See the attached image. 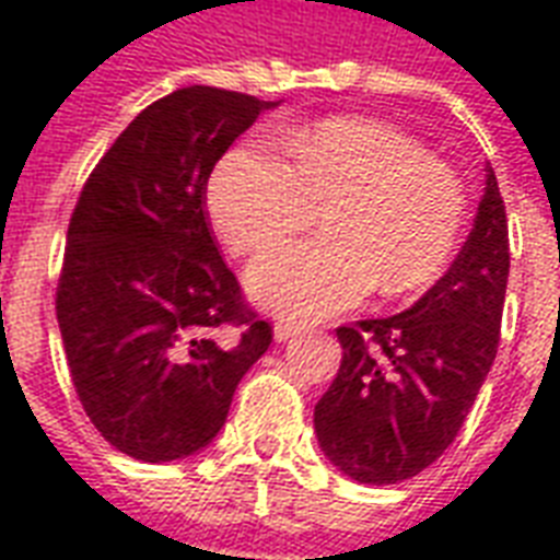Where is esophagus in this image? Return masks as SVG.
I'll return each instance as SVG.
<instances>
[{
	"label": "esophagus",
	"mask_w": 560,
	"mask_h": 560,
	"mask_svg": "<svg viewBox=\"0 0 560 560\" xmlns=\"http://www.w3.org/2000/svg\"><path fill=\"white\" fill-rule=\"evenodd\" d=\"M305 331H307L305 325L284 323V319H281V323H276V328H272V334H276V340L279 342H288V340H293V337H302Z\"/></svg>",
	"instance_id": "34e87169"
}]
</instances>
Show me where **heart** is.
I'll return each instance as SVG.
<instances>
[{
	"label": "heart",
	"instance_id": "heart-1",
	"mask_svg": "<svg viewBox=\"0 0 560 560\" xmlns=\"http://www.w3.org/2000/svg\"><path fill=\"white\" fill-rule=\"evenodd\" d=\"M288 162L237 144L214 165L209 211L237 255H258L323 212L325 241L272 249L249 270V293L288 319H323L377 284L404 296L433 284L459 249L465 191L447 165L372 118H325L281 139Z\"/></svg>",
	"mask_w": 560,
	"mask_h": 560
}]
</instances>
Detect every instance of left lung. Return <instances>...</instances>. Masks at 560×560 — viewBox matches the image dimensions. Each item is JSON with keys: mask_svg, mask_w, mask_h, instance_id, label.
Instances as JSON below:
<instances>
[{"mask_svg": "<svg viewBox=\"0 0 560 560\" xmlns=\"http://www.w3.org/2000/svg\"><path fill=\"white\" fill-rule=\"evenodd\" d=\"M509 220L486 171L474 229L451 270L404 314L340 325V372L314 409L346 477L392 486L430 468L465 424L500 346Z\"/></svg>", "mask_w": 560, "mask_h": 560, "instance_id": "obj_1", "label": "left lung"}]
</instances>
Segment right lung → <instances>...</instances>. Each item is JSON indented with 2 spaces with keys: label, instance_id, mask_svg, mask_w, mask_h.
<instances>
[{
  "label": "right lung",
  "instance_id": "1",
  "mask_svg": "<svg viewBox=\"0 0 560 560\" xmlns=\"http://www.w3.org/2000/svg\"><path fill=\"white\" fill-rule=\"evenodd\" d=\"M270 107L214 86L171 92L127 125L78 197L57 323L86 416L133 459L202 451L270 349L272 325L241 296L206 211L214 162Z\"/></svg>",
  "mask_w": 560,
  "mask_h": 560
}]
</instances>
